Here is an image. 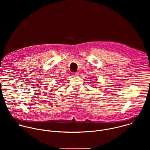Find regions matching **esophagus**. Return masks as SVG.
<instances>
[{"mask_svg":"<svg viewBox=\"0 0 150 150\" xmlns=\"http://www.w3.org/2000/svg\"><path fill=\"white\" fill-rule=\"evenodd\" d=\"M79 75V72H74L72 73L73 76H78Z\"/></svg>","mask_w":150,"mask_h":150,"instance_id":"1","label":"esophagus"}]
</instances>
